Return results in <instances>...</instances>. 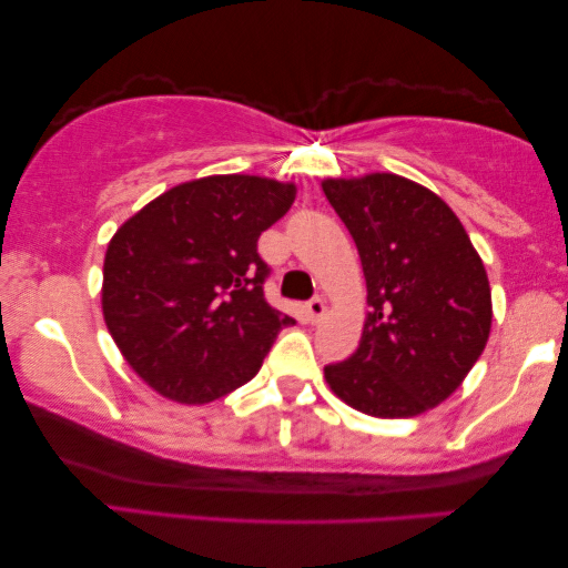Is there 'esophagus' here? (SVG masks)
<instances>
[{
    "label": "esophagus",
    "instance_id": "esophagus-1",
    "mask_svg": "<svg viewBox=\"0 0 568 568\" xmlns=\"http://www.w3.org/2000/svg\"><path fill=\"white\" fill-rule=\"evenodd\" d=\"M325 313H328V302H325L323 297H315V300L307 302V315H310V321H313V323H321Z\"/></svg>",
    "mask_w": 568,
    "mask_h": 568
}]
</instances>
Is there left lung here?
<instances>
[{
    "label": "left lung",
    "mask_w": 568,
    "mask_h": 568,
    "mask_svg": "<svg viewBox=\"0 0 568 568\" xmlns=\"http://www.w3.org/2000/svg\"><path fill=\"white\" fill-rule=\"evenodd\" d=\"M325 199L352 232L367 278L362 341L325 383L346 406L410 418L447 400L484 354L491 286L457 214L395 173L325 178Z\"/></svg>",
    "instance_id": "obj_1"
}]
</instances>
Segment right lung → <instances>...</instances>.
Here are the masks:
<instances>
[{
	"label": "right lung",
	"mask_w": 568,
	"mask_h": 568,
	"mask_svg": "<svg viewBox=\"0 0 568 568\" xmlns=\"http://www.w3.org/2000/svg\"><path fill=\"white\" fill-rule=\"evenodd\" d=\"M297 185L263 175L178 183L115 230L103 263V317L129 367L162 398L196 406L261 369L290 315L263 297V230Z\"/></svg>",
	"instance_id": "obj_1"
}]
</instances>
